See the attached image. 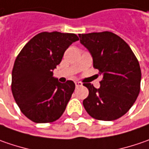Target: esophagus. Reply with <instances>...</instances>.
Returning a JSON list of instances; mask_svg holds the SVG:
<instances>
[{
	"instance_id": "obj_1",
	"label": "esophagus",
	"mask_w": 149,
	"mask_h": 149,
	"mask_svg": "<svg viewBox=\"0 0 149 149\" xmlns=\"http://www.w3.org/2000/svg\"><path fill=\"white\" fill-rule=\"evenodd\" d=\"M74 84H75V86L76 87H79V86H82L83 85V84L81 83V82H79V81H75Z\"/></svg>"
}]
</instances>
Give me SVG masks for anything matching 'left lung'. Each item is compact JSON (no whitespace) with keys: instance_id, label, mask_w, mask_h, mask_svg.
<instances>
[{"instance_id":"1","label":"left lung","mask_w":149,"mask_h":149,"mask_svg":"<svg viewBox=\"0 0 149 149\" xmlns=\"http://www.w3.org/2000/svg\"><path fill=\"white\" fill-rule=\"evenodd\" d=\"M80 43L93 58V65L103 79L100 89L84 84L89 89L83 105L95 119L112 121L122 117L137 100L141 83L139 61L129 45L109 31L79 34Z\"/></svg>"}]
</instances>
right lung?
<instances>
[{
    "mask_svg": "<svg viewBox=\"0 0 149 149\" xmlns=\"http://www.w3.org/2000/svg\"><path fill=\"white\" fill-rule=\"evenodd\" d=\"M75 34L41 32L32 38L16 57L11 76V91L20 111L35 123L57 120L65 110L75 89L72 80L60 83L53 70Z\"/></svg>",
    "mask_w": 149,
    "mask_h": 149,
    "instance_id": "1",
    "label": "right lung"
}]
</instances>
